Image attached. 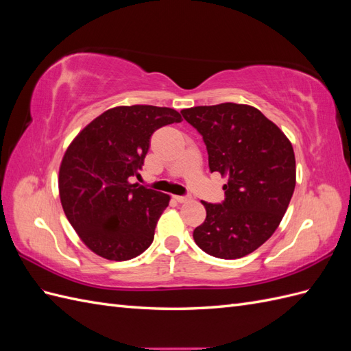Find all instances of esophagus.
I'll list each match as a JSON object with an SVG mask.
<instances>
[{"label":"esophagus","mask_w":351,"mask_h":351,"mask_svg":"<svg viewBox=\"0 0 351 351\" xmlns=\"http://www.w3.org/2000/svg\"><path fill=\"white\" fill-rule=\"evenodd\" d=\"M174 199L178 202V204H186V202L190 200L189 196H174Z\"/></svg>","instance_id":"1"}]
</instances>
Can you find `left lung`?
I'll list each match as a JSON object with an SVG mask.
<instances>
[{
  "label": "left lung",
  "mask_w": 351,
  "mask_h": 351,
  "mask_svg": "<svg viewBox=\"0 0 351 351\" xmlns=\"http://www.w3.org/2000/svg\"><path fill=\"white\" fill-rule=\"evenodd\" d=\"M182 114L204 137L210 171L227 177L221 205L202 202L206 218L193 239L210 256H246L274 234L289 208L295 187L293 145L252 105L224 102Z\"/></svg>",
  "instance_id": "8db88e82"
}]
</instances>
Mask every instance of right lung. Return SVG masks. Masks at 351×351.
I'll return each instance as SVG.
<instances>
[{
  "label": "right lung",
  "mask_w": 351,
  "mask_h": 351,
  "mask_svg": "<svg viewBox=\"0 0 351 351\" xmlns=\"http://www.w3.org/2000/svg\"><path fill=\"white\" fill-rule=\"evenodd\" d=\"M176 110L154 105L110 108L69 145L58 173L64 214L98 256L129 261L151 246L169 195L130 183L159 127L180 123Z\"/></svg>",
  "instance_id": "obj_1"
}]
</instances>
